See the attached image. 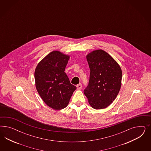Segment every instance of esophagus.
<instances>
[{
	"instance_id": "1",
	"label": "esophagus",
	"mask_w": 151,
	"mask_h": 151,
	"mask_svg": "<svg viewBox=\"0 0 151 151\" xmlns=\"http://www.w3.org/2000/svg\"><path fill=\"white\" fill-rule=\"evenodd\" d=\"M76 87H77V89H78V90H80L82 88V84H81V83H79V84H78V85L76 86Z\"/></svg>"
}]
</instances>
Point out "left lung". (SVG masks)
Returning <instances> with one entry per match:
<instances>
[{
	"label": "left lung",
	"mask_w": 151,
	"mask_h": 151,
	"mask_svg": "<svg viewBox=\"0 0 151 151\" xmlns=\"http://www.w3.org/2000/svg\"><path fill=\"white\" fill-rule=\"evenodd\" d=\"M90 69V80L83 93L95 109H103L111 104L119 93L122 77L118 63L108 53L97 50L86 56Z\"/></svg>",
	"instance_id": "1"
}]
</instances>
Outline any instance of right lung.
<instances>
[{"label":"right lung","mask_w":151,"mask_h":151,"mask_svg":"<svg viewBox=\"0 0 151 151\" xmlns=\"http://www.w3.org/2000/svg\"><path fill=\"white\" fill-rule=\"evenodd\" d=\"M70 56L58 51L51 52L37 64L34 76L39 95L54 110L65 108L76 87L64 72Z\"/></svg>","instance_id":"add662e5"}]
</instances>
